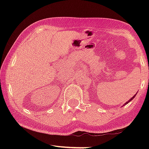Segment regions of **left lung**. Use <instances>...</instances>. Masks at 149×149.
I'll return each mask as SVG.
<instances>
[{
	"label": "left lung",
	"mask_w": 149,
	"mask_h": 149,
	"mask_svg": "<svg viewBox=\"0 0 149 149\" xmlns=\"http://www.w3.org/2000/svg\"><path fill=\"white\" fill-rule=\"evenodd\" d=\"M137 95V93H136V94H135V95L134 96H133V97L132 98V99H130L129 100H128V101H127V102H126L125 103V104H123V106H125V104H128V103H129V102H130V101H132V100H133V99H134V98H135V95Z\"/></svg>",
	"instance_id": "obj_1"
}]
</instances>
